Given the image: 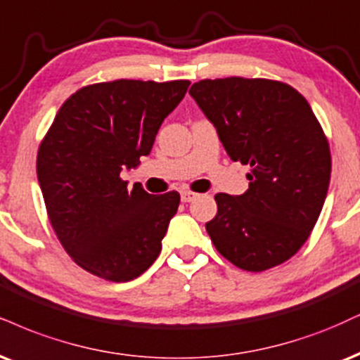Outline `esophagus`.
<instances>
[{"mask_svg": "<svg viewBox=\"0 0 360 360\" xmlns=\"http://www.w3.org/2000/svg\"><path fill=\"white\" fill-rule=\"evenodd\" d=\"M196 198H198V194L193 193V191H183V193H181V201H183V202H191Z\"/></svg>", "mask_w": 360, "mask_h": 360, "instance_id": "obj_1", "label": "esophagus"}]
</instances>
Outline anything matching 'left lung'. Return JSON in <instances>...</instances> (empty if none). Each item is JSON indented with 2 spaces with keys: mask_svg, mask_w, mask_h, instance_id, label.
Instances as JSON below:
<instances>
[{
  "mask_svg": "<svg viewBox=\"0 0 360 360\" xmlns=\"http://www.w3.org/2000/svg\"><path fill=\"white\" fill-rule=\"evenodd\" d=\"M189 94L229 158L250 167L246 193L214 196L207 235L241 270L281 265L310 236L330 183V149L317 117L304 95L276 80H201Z\"/></svg>",
  "mask_w": 360,
  "mask_h": 360,
  "instance_id": "8db88e82",
  "label": "left lung"
}]
</instances>
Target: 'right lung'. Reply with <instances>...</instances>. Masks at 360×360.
I'll use <instances>...</instances> for the list:
<instances>
[{"mask_svg": "<svg viewBox=\"0 0 360 360\" xmlns=\"http://www.w3.org/2000/svg\"><path fill=\"white\" fill-rule=\"evenodd\" d=\"M189 80H114L70 95L41 141L37 174L56 238L77 265L109 281L137 278L155 262L179 193L129 191L124 169L153 149Z\"/></svg>", "mask_w": 360, "mask_h": 360, "instance_id": "obj_1", "label": "right lung"}]
</instances>
